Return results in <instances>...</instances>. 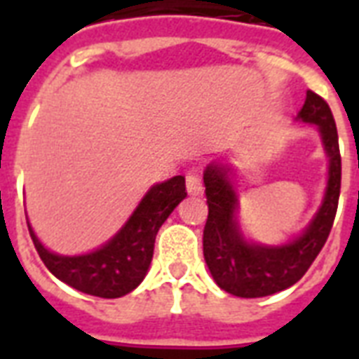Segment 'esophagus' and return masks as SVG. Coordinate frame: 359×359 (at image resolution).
Instances as JSON below:
<instances>
[{"mask_svg":"<svg viewBox=\"0 0 359 359\" xmlns=\"http://www.w3.org/2000/svg\"><path fill=\"white\" fill-rule=\"evenodd\" d=\"M186 190H188V194H191V196H199V194H203L201 175H199V171H196V169H191V171L186 173Z\"/></svg>","mask_w":359,"mask_h":359,"instance_id":"34e87169","label":"esophagus"}]
</instances>
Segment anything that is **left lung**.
Returning a JSON list of instances; mask_svg holds the SVG:
<instances>
[{"mask_svg":"<svg viewBox=\"0 0 359 359\" xmlns=\"http://www.w3.org/2000/svg\"><path fill=\"white\" fill-rule=\"evenodd\" d=\"M302 121L315 123L330 156L328 190L317 218L306 233L279 248L248 244L235 219L236 196L224 165H208L203 180L208 203V218L203 231V255L214 281L229 294L261 298L289 289L309 270L326 244L334 225L341 194V152L337 126L328 102L307 91Z\"/></svg>","mask_w":359,"mask_h":359,"instance_id":"obj_1","label":"left lung"}]
</instances>
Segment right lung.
Instances as JSON below:
<instances>
[{
    "label": "right lung",
    "mask_w": 359,
    "mask_h": 359,
    "mask_svg": "<svg viewBox=\"0 0 359 359\" xmlns=\"http://www.w3.org/2000/svg\"><path fill=\"white\" fill-rule=\"evenodd\" d=\"M186 196L182 175L152 186L119 235L89 255H55L39 242L31 227L29 235L42 262L63 283L98 298H121L143 281L158 229Z\"/></svg>",
    "instance_id": "right-lung-1"
}]
</instances>
